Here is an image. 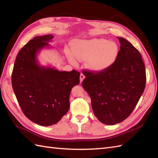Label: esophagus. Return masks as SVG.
Listing matches in <instances>:
<instances>
[{
    "instance_id": "34e87169",
    "label": "esophagus",
    "mask_w": 158,
    "mask_h": 158,
    "mask_svg": "<svg viewBox=\"0 0 158 158\" xmlns=\"http://www.w3.org/2000/svg\"><path fill=\"white\" fill-rule=\"evenodd\" d=\"M80 82H82L84 80V79L85 78V76L82 73H81L80 76Z\"/></svg>"
}]
</instances>
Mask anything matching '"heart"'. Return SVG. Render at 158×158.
I'll return each mask as SVG.
<instances>
[{
  "label": "heart",
  "mask_w": 158,
  "mask_h": 158,
  "mask_svg": "<svg viewBox=\"0 0 158 158\" xmlns=\"http://www.w3.org/2000/svg\"><path fill=\"white\" fill-rule=\"evenodd\" d=\"M72 51H67L66 56L71 63L76 59L86 60L87 67L95 73L106 70L115 63L119 53L116 43L106 39L78 40L73 45Z\"/></svg>",
  "instance_id": "b5f03b06"
}]
</instances>
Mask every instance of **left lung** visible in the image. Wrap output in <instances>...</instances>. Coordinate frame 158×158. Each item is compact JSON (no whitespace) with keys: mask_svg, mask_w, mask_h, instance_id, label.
Returning a JSON list of instances; mask_svg holds the SVG:
<instances>
[{"mask_svg":"<svg viewBox=\"0 0 158 158\" xmlns=\"http://www.w3.org/2000/svg\"><path fill=\"white\" fill-rule=\"evenodd\" d=\"M120 51L111 67L99 73L83 70L82 86L91 98L95 116L113 125L130 115L144 92L146 76L142 56L130 42L117 37Z\"/></svg>","mask_w":158,"mask_h":158,"instance_id":"8db88e82","label":"left lung"}]
</instances>
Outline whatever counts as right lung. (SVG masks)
<instances>
[{"mask_svg": "<svg viewBox=\"0 0 158 158\" xmlns=\"http://www.w3.org/2000/svg\"><path fill=\"white\" fill-rule=\"evenodd\" d=\"M53 35L37 36L17 55L12 74V85L26 117L37 125L51 126L69 111L71 89L80 83V73L75 70L59 71L38 63L37 55Z\"/></svg>", "mask_w": 158, "mask_h": 158, "instance_id": "obj_1", "label": "right lung"}]
</instances>
